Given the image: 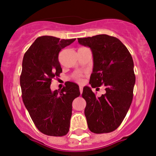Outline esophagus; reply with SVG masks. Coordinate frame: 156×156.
I'll list each match as a JSON object with an SVG mask.
<instances>
[{"mask_svg":"<svg viewBox=\"0 0 156 156\" xmlns=\"http://www.w3.org/2000/svg\"><path fill=\"white\" fill-rule=\"evenodd\" d=\"M80 93H82V91H83V87H82V86H80Z\"/></svg>","mask_w":156,"mask_h":156,"instance_id":"34e87169","label":"esophagus"}]
</instances>
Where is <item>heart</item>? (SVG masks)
Here are the masks:
<instances>
[{"label":"heart","instance_id":"1","mask_svg":"<svg viewBox=\"0 0 156 156\" xmlns=\"http://www.w3.org/2000/svg\"><path fill=\"white\" fill-rule=\"evenodd\" d=\"M74 79L76 80V81L79 82H82V75L80 74H77L74 75Z\"/></svg>","mask_w":156,"mask_h":156}]
</instances>
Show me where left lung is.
Segmentation results:
<instances>
[{"label": "left lung", "instance_id": "left-lung-1", "mask_svg": "<svg viewBox=\"0 0 156 156\" xmlns=\"http://www.w3.org/2000/svg\"><path fill=\"white\" fill-rule=\"evenodd\" d=\"M80 44L93 53V69L90 79L92 87H105L106 93L97 97L90 87L83 88L85 115L90 131L109 133L120 126L133 99L135 85L133 61L129 51L118 38L106 34L79 38Z\"/></svg>", "mask_w": 156, "mask_h": 156}]
</instances>
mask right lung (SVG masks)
Here are the masks:
<instances>
[{
  "label": "right lung",
  "mask_w": 156,
  "mask_h": 156,
  "mask_svg": "<svg viewBox=\"0 0 156 156\" xmlns=\"http://www.w3.org/2000/svg\"><path fill=\"white\" fill-rule=\"evenodd\" d=\"M76 38L60 39L40 36L25 53L20 86L23 103L36 128L48 136L67 134L72 114V102L80 96L79 86L66 84L60 91H52L51 82L62 72L58 54Z\"/></svg>",
  "instance_id": "1"
}]
</instances>
